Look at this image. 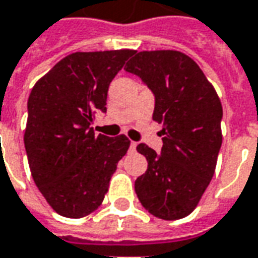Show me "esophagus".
<instances>
[{
  "instance_id": "obj_1",
  "label": "esophagus",
  "mask_w": 258,
  "mask_h": 258,
  "mask_svg": "<svg viewBox=\"0 0 258 258\" xmlns=\"http://www.w3.org/2000/svg\"><path fill=\"white\" fill-rule=\"evenodd\" d=\"M135 148H137V142L131 141V144H130V149H131V151H135Z\"/></svg>"
}]
</instances>
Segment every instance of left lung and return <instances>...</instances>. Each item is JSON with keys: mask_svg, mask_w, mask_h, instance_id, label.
Masks as SVG:
<instances>
[{"mask_svg": "<svg viewBox=\"0 0 258 258\" xmlns=\"http://www.w3.org/2000/svg\"><path fill=\"white\" fill-rule=\"evenodd\" d=\"M124 70L154 93L152 118L163 125L160 154L145 144L147 172L135 180L142 207L176 221L191 214L215 172L222 145V106L201 68L180 51L137 53Z\"/></svg>", "mask_w": 258, "mask_h": 258, "instance_id": "8db88e82", "label": "left lung"}]
</instances>
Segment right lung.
Wrapping results in <instances>:
<instances>
[{
	"mask_svg": "<svg viewBox=\"0 0 258 258\" xmlns=\"http://www.w3.org/2000/svg\"><path fill=\"white\" fill-rule=\"evenodd\" d=\"M133 50L74 53L36 82L28 100L25 149L32 177L57 214L82 218L98 208L125 135H95L96 111L106 113L109 85Z\"/></svg>",
	"mask_w": 258,
	"mask_h": 258,
	"instance_id": "obj_1",
	"label": "right lung"
}]
</instances>
